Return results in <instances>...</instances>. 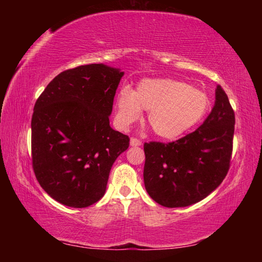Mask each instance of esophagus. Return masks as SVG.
Listing matches in <instances>:
<instances>
[{
    "label": "esophagus",
    "mask_w": 262,
    "mask_h": 262,
    "mask_svg": "<svg viewBox=\"0 0 262 262\" xmlns=\"http://www.w3.org/2000/svg\"><path fill=\"white\" fill-rule=\"evenodd\" d=\"M142 144V141L136 139V137H130V145L132 147H139V145Z\"/></svg>",
    "instance_id": "34e87169"
}]
</instances>
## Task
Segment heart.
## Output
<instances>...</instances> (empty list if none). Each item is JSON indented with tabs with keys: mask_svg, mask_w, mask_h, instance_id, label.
Returning <instances> with one entry per match:
<instances>
[{
	"mask_svg": "<svg viewBox=\"0 0 262 262\" xmlns=\"http://www.w3.org/2000/svg\"><path fill=\"white\" fill-rule=\"evenodd\" d=\"M210 108L206 92L188 83L171 78L143 79L136 90L122 89L117 99V122L122 129L148 111V123L155 134L173 140L185 134L205 117Z\"/></svg>",
	"mask_w": 262,
	"mask_h": 262,
	"instance_id": "1",
	"label": "heart"
}]
</instances>
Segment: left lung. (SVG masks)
<instances>
[{
    "instance_id": "left-lung-1",
    "label": "left lung",
    "mask_w": 262,
    "mask_h": 262,
    "mask_svg": "<svg viewBox=\"0 0 262 262\" xmlns=\"http://www.w3.org/2000/svg\"><path fill=\"white\" fill-rule=\"evenodd\" d=\"M215 95L214 107L196 130L168 143H144V186L161 206L194 205L219 187L228 174L234 112L221 85Z\"/></svg>"
}]
</instances>
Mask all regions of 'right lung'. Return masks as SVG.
Segmentation results:
<instances>
[{
    "mask_svg": "<svg viewBox=\"0 0 262 262\" xmlns=\"http://www.w3.org/2000/svg\"><path fill=\"white\" fill-rule=\"evenodd\" d=\"M123 72L103 63L68 69L34 104L31 149L35 178L62 205L85 208L104 196L111 167L129 137L111 128Z\"/></svg>",
    "mask_w": 262,
    "mask_h": 262,
    "instance_id": "1",
    "label": "right lung"
}]
</instances>
